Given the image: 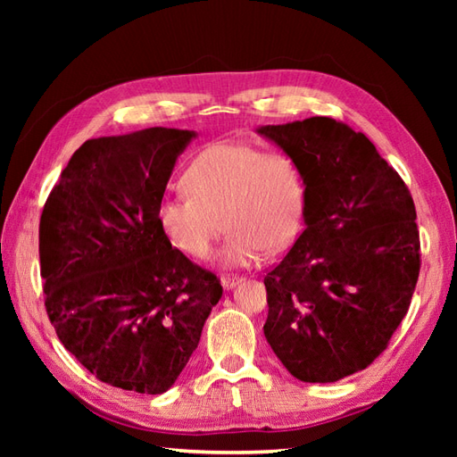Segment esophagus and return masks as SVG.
I'll return each instance as SVG.
<instances>
[{"label":"esophagus","mask_w":457,"mask_h":457,"mask_svg":"<svg viewBox=\"0 0 457 457\" xmlns=\"http://www.w3.org/2000/svg\"><path fill=\"white\" fill-rule=\"evenodd\" d=\"M238 282H240L238 276H220V284H223L225 289H232Z\"/></svg>","instance_id":"34e87169"}]
</instances>
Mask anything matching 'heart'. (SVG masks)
<instances>
[{"label":"heart","instance_id":"obj_1","mask_svg":"<svg viewBox=\"0 0 457 457\" xmlns=\"http://www.w3.org/2000/svg\"><path fill=\"white\" fill-rule=\"evenodd\" d=\"M189 195L163 196L156 207L158 227L179 252L207 259L228 227L219 252L227 269L253 265L267 252L294 242L303 217V179L286 154H262L245 143L204 148L183 175Z\"/></svg>","mask_w":457,"mask_h":457}]
</instances>
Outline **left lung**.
Here are the masks:
<instances>
[{"instance_id": "obj_1", "label": "left lung", "mask_w": 457, "mask_h": 457, "mask_svg": "<svg viewBox=\"0 0 457 457\" xmlns=\"http://www.w3.org/2000/svg\"><path fill=\"white\" fill-rule=\"evenodd\" d=\"M257 133L305 185L301 232L265 276L262 326L294 378L334 383L368 368L408 312L420 232L408 187L366 135L324 116Z\"/></svg>"}]
</instances>
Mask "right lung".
Returning <instances> with one entry per match:
<instances>
[{"label": "right lung", "mask_w": 457, "mask_h": 457, "mask_svg": "<svg viewBox=\"0 0 457 457\" xmlns=\"http://www.w3.org/2000/svg\"><path fill=\"white\" fill-rule=\"evenodd\" d=\"M196 131L148 128L81 145L39 220L54 331L93 376L162 395L196 351L223 287L171 247L156 207Z\"/></svg>", "instance_id": "right-lung-1"}]
</instances>
